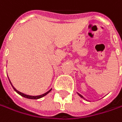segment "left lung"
I'll use <instances>...</instances> for the list:
<instances>
[{
    "label": "left lung",
    "mask_w": 122,
    "mask_h": 122,
    "mask_svg": "<svg viewBox=\"0 0 122 122\" xmlns=\"http://www.w3.org/2000/svg\"><path fill=\"white\" fill-rule=\"evenodd\" d=\"M78 94H79V96H80V97H81V98H83V99H84V97H83V96H82V95H81V94H79V93H78Z\"/></svg>",
    "instance_id": "1"
}]
</instances>
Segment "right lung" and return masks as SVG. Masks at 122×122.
I'll return each instance as SVG.
<instances>
[{"label": "right lung", "instance_id": "1", "mask_svg": "<svg viewBox=\"0 0 122 122\" xmlns=\"http://www.w3.org/2000/svg\"><path fill=\"white\" fill-rule=\"evenodd\" d=\"M10 81V80H9ZM11 84V83H10ZM12 85V84H11ZM13 86V89L18 94H20V96H22V97H25V98H27V99H40V98H42V97H43L44 96H46V94H48L51 91V89H50L48 92H47L46 93H45V94H42V95H39V96H29V95H26V94H23V93H21V92H18V90H16L14 87H13V86Z\"/></svg>", "mask_w": 122, "mask_h": 122}]
</instances>
